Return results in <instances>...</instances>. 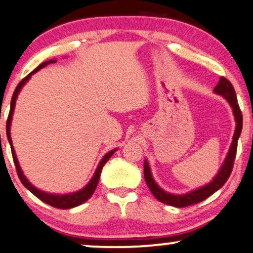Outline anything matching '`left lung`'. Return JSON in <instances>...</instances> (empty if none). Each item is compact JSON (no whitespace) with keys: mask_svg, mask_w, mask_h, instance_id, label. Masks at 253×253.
<instances>
[{"mask_svg":"<svg viewBox=\"0 0 253 253\" xmlns=\"http://www.w3.org/2000/svg\"><path fill=\"white\" fill-rule=\"evenodd\" d=\"M213 91L218 93V95H222L224 98L231 105L233 115H235L236 120V130L235 135H233L231 146H230V150L227 152V156L224 161V163L220 168V170L218 171L216 177L212 179V182H210L207 185L202 186V188L193 190L191 192L185 193V195H172V193L165 192L163 189H161L157 185V183L155 182L152 178L150 167H149L148 161H144V178L145 182L148 184L149 189L152 192V195L155 196L158 201L164 203V204L171 205V207L176 208H185L189 205L197 204V203L204 201L208 197H210L211 195H213L217 190H219L224 184L226 183V180L229 179L230 174L232 172L233 163H235V158L237 154V144H238V138L241 136L242 127H243V115L241 109H239L238 101H237L236 91L233 85L229 80H226L225 77H220L219 82L216 85V88L213 89Z\"/></svg>","mask_w":253,"mask_h":253,"instance_id":"obj_1","label":"left lung"}]
</instances>
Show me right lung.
I'll return each instance as SVG.
<instances>
[{
  "label": "right lung",
  "instance_id": "1",
  "mask_svg": "<svg viewBox=\"0 0 253 253\" xmlns=\"http://www.w3.org/2000/svg\"><path fill=\"white\" fill-rule=\"evenodd\" d=\"M55 62H56L55 60L43 62L42 64H40L35 70L31 71V73L28 75V76L24 77V79L22 80L20 83H18V85L16 86V89H15V91H14V93H12V97H11L10 111H9V116H8V120H7V137H8L9 143H10L12 160H14L15 167H16V171H17V174H18V178H20L22 184H23V185L26 186V188L29 190L31 193H34V195H35L37 198L41 199V201H42V202L46 203V204L51 205V207L57 208V209H71V208L79 207V205L83 204L84 202L88 201V199L91 197L92 193L95 192L96 186H97V184H98L99 176H101L103 167H104V164L107 163V162L109 161V158L111 157L112 154H114V152L116 151L117 149L109 151L108 154L102 158L101 162H99L97 169H96L95 173H93L91 180H90V182L88 183V185H86L85 188H83L82 190H80V191H77V192L67 193V195H51V193H46L44 191H41V190L36 189L35 186H34L31 183H29V180L26 178V176H24L23 172H22V170H21V168H20V164H18V161H17V158H16V155H15V150H14V146H12L11 137H10V124H11L12 114H14V108H15V104H16V98H17V96H18V92L21 91L22 86H23L24 84L27 83V81L30 79L31 75L37 73V71H39L40 69L44 68L45 65H48V64H50V63H55Z\"/></svg>",
  "mask_w": 253,
  "mask_h": 253
}]
</instances>
